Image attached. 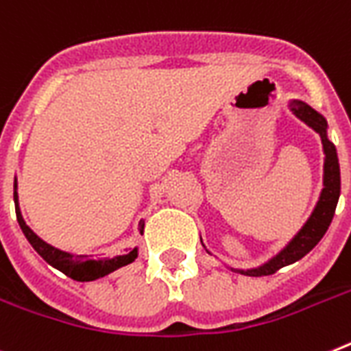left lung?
<instances>
[{
	"instance_id": "left-lung-1",
	"label": "left lung",
	"mask_w": 351,
	"mask_h": 351,
	"mask_svg": "<svg viewBox=\"0 0 351 351\" xmlns=\"http://www.w3.org/2000/svg\"><path fill=\"white\" fill-rule=\"evenodd\" d=\"M291 110L298 119H302L305 125H308L312 130H316L323 143V153H325V166H323V191L319 194L317 205L314 207V212L307 219V223L302 226V230L294 235L291 243L282 250L278 255L267 261L266 264L255 267V269H232L239 271L243 275L248 276H266L273 275L276 271L284 266H289L293 262L300 261L305 257L326 234L328 226L334 217L335 207L339 202L341 194V171H339V158H337V152H335L334 143L328 141L326 135V119L321 116L319 112L311 108L307 103L293 99L289 103Z\"/></svg>"
}]
</instances>
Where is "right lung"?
Returning <instances> with one entry per match:
<instances>
[{"label": "right lung", "mask_w": 351, "mask_h": 351, "mask_svg": "<svg viewBox=\"0 0 351 351\" xmlns=\"http://www.w3.org/2000/svg\"><path fill=\"white\" fill-rule=\"evenodd\" d=\"M14 203H16V216L17 223H19L21 230L25 234V237L28 239V243L34 246V250L39 253L44 261L48 262L49 266L57 267L58 271H62L64 275H67L73 280L80 282H90L96 280V278H101V276L108 275L112 271L119 269V267L130 264L137 258V248L132 250L130 253L126 255H117L114 258H89L87 255H75V253L62 252V250L55 248L51 244H48L46 241H43L39 235L32 230L30 226L26 225L25 219H23V214L19 210V198H17V182H14ZM144 230V221L139 223V232L143 234Z\"/></svg>", "instance_id": "1"}]
</instances>
